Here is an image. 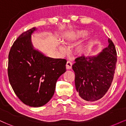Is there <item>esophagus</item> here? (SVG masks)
<instances>
[{
	"label": "esophagus",
	"mask_w": 126,
	"mask_h": 126,
	"mask_svg": "<svg viewBox=\"0 0 126 126\" xmlns=\"http://www.w3.org/2000/svg\"><path fill=\"white\" fill-rule=\"evenodd\" d=\"M72 63L70 61H67L66 64V67L67 69H70L72 68Z\"/></svg>",
	"instance_id": "obj_1"
}]
</instances>
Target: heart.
<instances>
[{
    "label": "heart",
    "instance_id": "b5f03b06",
    "mask_svg": "<svg viewBox=\"0 0 126 126\" xmlns=\"http://www.w3.org/2000/svg\"><path fill=\"white\" fill-rule=\"evenodd\" d=\"M88 32L86 31H85V30H80V31H76L71 34L70 40L74 41H77V40L84 38V37L88 35ZM91 41V39H88L86 41H84L82 44L79 45V46H78L77 48H76V50H77L78 53H80V54H83V53L88 52L89 48V45H90ZM59 49H60V51H63L64 50V46L60 45V46H59Z\"/></svg>",
    "mask_w": 126,
    "mask_h": 126
}]
</instances>
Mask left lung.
<instances>
[{
  "instance_id": "8db88e82",
  "label": "left lung",
  "mask_w": 126,
  "mask_h": 126,
  "mask_svg": "<svg viewBox=\"0 0 126 126\" xmlns=\"http://www.w3.org/2000/svg\"><path fill=\"white\" fill-rule=\"evenodd\" d=\"M117 63L115 46L108 39V46L95 56H82L75 59L72 69L80 99L93 102L101 99L110 87Z\"/></svg>"
}]
</instances>
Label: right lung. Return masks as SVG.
I'll return each instance as SVG.
<instances>
[{"label":"right lung","mask_w":126,"mask_h":126,"mask_svg":"<svg viewBox=\"0 0 126 126\" xmlns=\"http://www.w3.org/2000/svg\"><path fill=\"white\" fill-rule=\"evenodd\" d=\"M24 32L13 44L8 57V78L15 94L33 107L44 105L53 97L57 79L66 72V60L45 56L34 48L31 35Z\"/></svg>","instance_id":"obj_1"}]
</instances>
